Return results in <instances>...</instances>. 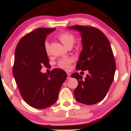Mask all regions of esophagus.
<instances>
[{
	"instance_id": "34e87169",
	"label": "esophagus",
	"mask_w": 131,
	"mask_h": 131,
	"mask_svg": "<svg viewBox=\"0 0 131 131\" xmlns=\"http://www.w3.org/2000/svg\"><path fill=\"white\" fill-rule=\"evenodd\" d=\"M71 78V74L70 73H67V79H70Z\"/></svg>"
}]
</instances>
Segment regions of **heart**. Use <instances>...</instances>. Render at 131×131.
<instances>
[{"mask_svg": "<svg viewBox=\"0 0 131 131\" xmlns=\"http://www.w3.org/2000/svg\"><path fill=\"white\" fill-rule=\"evenodd\" d=\"M58 38L61 40L64 46L66 47L72 46L75 41V36L71 33L67 32H61L58 35ZM44 48L47 53L49 52V43L48 41H46L44 44ZM73 62V59L70 58H65L61 59L58 62V65L61 68L68 70L70 67V64Z\"/></svg>", "mask_w": 131, "mask_h": 131, "instance_id": "obj_1", "label": "heart"}]
</instances>
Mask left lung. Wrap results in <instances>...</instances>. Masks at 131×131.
<instances>
[{
	"label": "left lung",
	"instance_id": "left-lung-1",
	"mask_svg": "<svg viewBox=\"0 0 131 131\" xmlns=\"http://www.w3.org/2000/svg\"><path fill=\"white\" fill-rule=\"evenodd\" d=\"M68 28L78 30L82 37L83 49L77 70L89 72L84 79L78 73L71 74L78 82L74 91L75 98L83 104H97L106 96L114 77L116 64L110 42L96 27L75 25Z\"/></svg>",
	"mask_w": 131,
	"mask_h": 131
}]
</instances>
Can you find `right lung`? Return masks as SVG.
<instances>
[{
  "label": "right lung",
  "mask_w": 131,
  "mask_h": 131,
  "mask_svg": "<svg viewBox=\"0 0 131 131\" xmlns=\"http://www.w3.org/2000/svg\"><path fill=\"white\" fill-rule=\"evenodd\" d=\"M56 29L38 28L19 40L15 49L13 74L21 95L31 107L43 109L57 101L67 74L54 69L51 74L41 73L43 66H49L44 48L47 35Z\"/></svg>",
  "instance_id": "add662e5"
}]
</instances>
